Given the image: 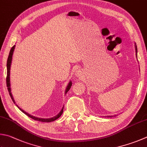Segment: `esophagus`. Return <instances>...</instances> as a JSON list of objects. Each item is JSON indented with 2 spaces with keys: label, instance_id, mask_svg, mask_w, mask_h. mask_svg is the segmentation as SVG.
<instances>
[{
  "label": "esophagus",
  "instance_id": "1",
  "mask_svg": "<svg viewBox=\"0 0 147 147\" xmlns=\"http://www.w3.org/2000/svg\"><path fill=\"white\" fill-rule=\"evenodd\" d=\"M76 76L77 77L81 76V72H80V71H77L76 73Z\"/></svg>",
  "mask_w": 147,
  "mask_h": 147
}]
</instances>
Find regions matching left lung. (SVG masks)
I'll return each mask as SVG.
<instances>
[{
  "label": "left lung",
  "mask_w": 147,
  "mask_h": 147,
  "mask_svg": "<svg viewBox=\"0 0 147 147\" xmlns=\"http://www.w3.org/2000/svg\"><path fill=\"white\" fill-rule=\"evenodd\" d=\"M136 56H137V46H136Z\"/></svg>",
  "instance_id": "8db88e82"
}]
</instances>
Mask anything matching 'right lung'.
I'll return each mask as SVG.
<instances>
[{
    "label": "right lung",
    "instance_id": "add662e5",
    "mask_svg": "<svg viewBox=\"0 0 147 147\" xmlns=\"http://www.w3.org/2000/svg\"><path fill=\"white\" fill-rule=\"evenodd\" d=\"M15 45H14L13 47L10 50V52H9V56H8L7 58V77H6V84H7V90L8 91H9V95L11 96V98L12 100L13 101L14 103L15 104V102L14 100L13 97L12 96V94L11 92V88H10V79H9V76H10V67H11V60H12V56H13V51H14V49H15ZM71 82H69V84L68 85V86L66 87V91H65V94L68 92V91L70 90V88H71ZM16 106H17L19 109L20 111H22V112H23L24 114H26L27 116H28L29 117H30V118L33 119V120H36V121H42V122H51V121H53L54 120H57V118H59L61 115H62V113L63 112V107L62 108L61 111L60 113L58 114L56 117H54L53 118H37V117H33V116L29 115V113H26V111H24V110H22V109H20V107H19L17 105H16Z\"/></svg>",
    "mask_w": 147,
    "mask_h": 147
}]
</instances>
